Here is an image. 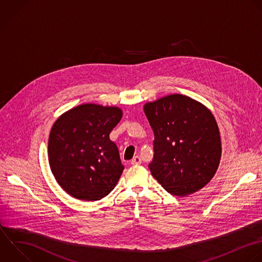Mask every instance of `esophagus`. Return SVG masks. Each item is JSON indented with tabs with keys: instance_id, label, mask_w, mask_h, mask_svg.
<instances>
[{
	"instance_id": "esophagus-1",
	"label": "esophagus",
	"mask_w": 262,
	"mask_h": 262,
	"mask_svg": "<svg viewBox=\"0 0 262 262\" xmlns=\"http://www.w3.org/2000/svg\"><path fill=\"white\" fill-rule=\"evenodd\" d=\"M130 163H131L132 165H140V164H141V159H140V157L136 156V157H134V158L130 161Z\"/></svg>"
}]
</instances>
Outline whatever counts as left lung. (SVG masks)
<instances>
[{
  "instance_id": "8db88e82",
  "label": "left lung",
  "mask_w": 262,
  "mask_h": 262,
  "mask_svg": "<svg viewBox=\"0 0 262 262\" xmlns=\"http://www.w3.org/2000/svg\"><path fill=\"white\" fill-rule=\"evenodd\" d=\"M155 134L151 175L171 194L184 196L203 188L215 175L221 141L213 114L181 94L143 106Z\"/></svg>"
}]
</instances>
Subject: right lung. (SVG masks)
<instances>
[{
    "label": "right lung",
    "instance_id": "right-lung-1",
    "mask_svg": "<svg viewBox=\"0 0 262 262\" xmlns=\"http://www.w3.org/2000/svg\"><path fill=\"white\" fill-rule=\"evenodd\" d=\"M123 116L117 106L78 105L53 124L48 157L58 184L72 196L98 201L119 181L124 166L110 133Z\"/></svg>",
    "mask_w": 262,
    "mask_h": 262
}]
</instances>
